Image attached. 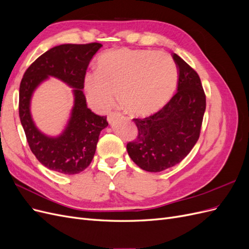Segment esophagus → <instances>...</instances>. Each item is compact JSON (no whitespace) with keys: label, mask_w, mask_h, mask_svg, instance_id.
Listing matches in <instances>:
<instances>
[{"label":"esophagus","mask_w":249,"mask_h":249,"mask_svg":"<svg viewBox=\"0 0 249 249\" xmlns=\"http://www.w3.org/2000/svg\"><path fill=\"white\" fill-rule=\"evenodd\" d=\"M118 116H120L119 113H116V112H111V113H109V115H108V117H107L108 123H109V124H112V122H113V120H114V118H115V117H118Z\"/></svg>","instance_id":"obj_1"}]
</instances>
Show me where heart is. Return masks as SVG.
I'll list each match as a JSON object with an SVG mask.
<instances>
[{
  "instance_id": "1",
  "label": "heart",
  "mask_w": 249,
  "mask_h": 249,
  "mask_svg": "<svg viewBox=\"0 0 249 249\" xmlns=\"http://www.w3.org/2000/svg\"><path fill=\"white\" fill-rule=\"evenodd\" d=\"M178 69L163 52L122 49L102 55L84 87L93 106L104 111L116 96L127 112L147 116L163 108L177 87Z\"/></svg>"
}]
</instances>
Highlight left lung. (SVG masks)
Returning a JSON list of instances; mask_svg holds the SVG:
<instances>
[{
    "instance_id": "obj_1",
    "label": "left lung",
    "mask_w": 249,
    "mask_h": 249,
    "mask_svg": "<svg viewBox=\"0 0 249 249\" xmlns=\"http://www.w3.org/2000/svg\"><path fill=\"white\" fill-rule=\"evenodd\" d=\"M178 91L156 114L135 118L138 137L126 144L131 159L149 172H160L178 164L199 138L206 95L197 72L177 54Z\"/></svg>"
}]
</instances>
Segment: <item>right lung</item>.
I'll use <instances>...</instances> for the list:
<instances>
[{"instance_id": "1", "label": "right lung", "mask_w": 249, "mask_h": 249, "mask_svg": "<svg viewBox=\"0 0 249 249\" xmlns=\"http://www.w3.org/2000/svg\"><path fill=\"white\" fill-rule=\"evenodd\" d=\"M103 46L61 44L49 50L29 66L19 86L18 112L32 153L44 167L63 175H77L91 163L101 131L108 125L107 117L88 109L83 93L86 70ZM50 76L73 88L74 106L65 130L58 137H49L36 126L31 115L35 90Z\"/></svg>"}]
</instances>
